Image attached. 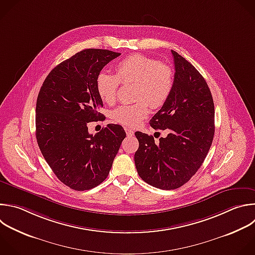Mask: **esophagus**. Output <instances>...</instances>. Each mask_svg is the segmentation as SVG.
<instances>
[{
    "mask_svg": "<svg viewBox=\"0 0 255 255\" xmlns=\"http://www.w3.org/2000/svg\"><path fill=\"white\" fill-rule=\"evenodd\" d=\"M125 131H126V134L128 137H131L134 135V131L131 130V129H128V128H125Z\"/></svg>",
    "mask_w": 255,
    "mask_h": 255,
    "instance_id": "34e87169",
    "label": "esophagus"
}]
</instances>
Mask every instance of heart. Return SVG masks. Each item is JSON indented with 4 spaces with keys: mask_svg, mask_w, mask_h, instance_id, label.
<instances>
[{
    "mask_svg": "<svg viewBox=\"0 0 255 255\" xmlns=\"http://www.w3.org/2000/svg\"><path fill=\"white\" fill-rule=\"evenodd\" d=\"M135 84V101L122 105L112 112V118L128 127L137 126L149 114V106L158 109L165 105L174 87V73L168 65L144 56L131 55L116 66L115 75L101 71L96 78V89L107 104L116 101L119 85Z\"/></svg>",
    "mask_w": 255,
    "mask_h": 255,
    "instance_id": "obj_1",
    "label": "heart"
}]
</instances>
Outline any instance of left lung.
Wrapping results in <instances>:
<instances>
[{
	"instance_id": "obj_1",
	"label": "left lung",
	"mask_w": 255,
	"mask_h": 255,
	"mask_svg": "<svg viewBox=\"0 0 255 255\" xmlns=\"http://www.w3.org/2000/svg\"><path fill=\"white\" fill-rule=\"evenodd\" d=\"M174 87L164 106L152 117L155 130L168 135L154 137L137 131L139 148L134 155L139 176L163 190L184 185L202 165L214 137V103L210 89L196 68L175 51Z\"/></svg>"
}]
</instances>
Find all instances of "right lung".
<instances>
[{"label":"right lung","instance_id":"add662e5","mask_svg":"<svg viewBox=\"0 0 255 255\" xmlns=\"http://www.w3.org/2000/svg\"><path fill=\"white\" fill-rule=\"evenodd\" d=\"M120 55L103 49L83 50L56 66L40 89L37 142L57 178L71 189L89 190L102 183L126 137L118 124H108L95 135L88 132V123L104 119L96 78Z\"/></svg>","mask_w":255,"mask_h":255}]
</instances>
